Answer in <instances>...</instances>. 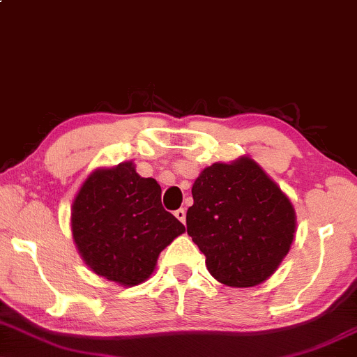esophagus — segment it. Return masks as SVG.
Segmentation results:
<instances>
[{"label":"esophagus","mask_w":357,"mask_h":357,"mask_svg":"<svg viewBox=\"0 0 357 357\" xmlns=\"http://www.w3.org/2000/svg\"><path fill=\"white\" fill-rule=\"evenodd\" d=\"M174 216L178 218V220L181 221L183 225H184V221H186V211H184V209H176V211H174Z\"/></svg>","instance_id":"esophagus-1"}]
</instances>
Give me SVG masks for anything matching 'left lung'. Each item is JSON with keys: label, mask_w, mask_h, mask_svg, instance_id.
I'll return each mask as SVG.
<instances>
[{"label": "left lung", "mask_w": 357, "mask_h": 357, "mask_svg": "<svg viewBox=\"0 0 357 357\" xmlns=\"http://www.w3.org/2000/svg\"><path fill=\"white\" fill-rule=\"evenodd\" d=\"M188 234L211 276L231 287L259 284L294 239L296 214L278 184L249 158L206 167L192 184Z\"/></svg>", "instance_id": "left-lung-1"}]
</instances>
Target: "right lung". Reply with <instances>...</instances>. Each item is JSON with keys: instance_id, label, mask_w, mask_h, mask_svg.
<instances>
[{"instance_id": "1", "label": "right lung", "mask_w": 357, "mask_h": 357, "mask_svg": "<svg viewBox=\"0 0 357 357\" xmlns=\"http://www.w3.org/2000/svg\"><path fill=\"white\" fill-rule=\"evenodd\" d=\"M71 229L84 263L98 276L136 286L151 276L158 256L184 226L161 204V186L132 162L98 169L73 203Z\"/></svg>"}]
</instances>
